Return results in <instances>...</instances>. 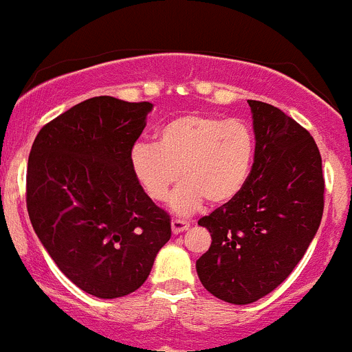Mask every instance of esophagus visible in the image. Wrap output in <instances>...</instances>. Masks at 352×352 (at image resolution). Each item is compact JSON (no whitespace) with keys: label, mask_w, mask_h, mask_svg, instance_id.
Returning <instances> with one entry per match:
<instances>
[{"label":"esophagus","mask_w":352,"mask_h":352,"mask_svg":"<svg viewBox=\"0 0 352 352\" xmlns=\"http://www.w3.org/2000/svg\"><path fill=\"white\" fill-rule=\"evenodd\" d=\"M190 228V222L188 221H183V219H173L171 222V229L175 234H179V232L186 231V229Z\"/></svg>","instance_id":"esophagus-1"}]
</instances>
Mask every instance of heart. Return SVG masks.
Wrapping results in <instances>:
<instances>
[{
  "label": "heart",
  "mask_w": 352,
  "mask_h": 352,
  "mask_svg": "<svg viewBox=\"0 0 352 352\" xmlns=\"http://www.w3.org/2000/svg\"><path fill=\"white\" fill-rule=\"evenodd\" d=\"M255 135L246 121L217 114L188 113L166 121L155 144H137L131 171L154 201L173 197L179 214L197 210L204 200L222 205L238 197L252 175Z\"/></svg>",
  "instance_id": "heart-1"
}]
</instances>
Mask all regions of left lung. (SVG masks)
I'll use <instances>...</instances> for the list:
<instances>
[{"mask_svg": "<svg viewBox=\"0 0 352 352\" xmlns=\"http://www.w3.org/2000/svg\"><path fill=\"white\" fill-rule=\"evenodd\" d=\"M255 130L252 175L238 197L198 221L212 245L197 260L205 289L248 305L287 279L318 231L325 179L306 128L276 106L248 100Z\"/></svg>", "mask_w": 352, "mask_h": 352, "instance_id": "8db88e82", "label": "left lung"}]
</instances>
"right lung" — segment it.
Segmentation results:
<instances>
[{"mask_svg":"<svg viewBox=\"0 0 352 352\" xmlns=\"http://www.w3.org/2000/svg\"><path fill=\"white\" fill-rule=\"evenodd\" d=\"M151 102L87 99L44 124L27 166L37 238L75 286L102 299L137 291L171 238V217L131 171Z\"/></svg>","mask_w":352,"mask_h":352,"instance_id":"add662e5","label":"right lung"}]
</instances>
